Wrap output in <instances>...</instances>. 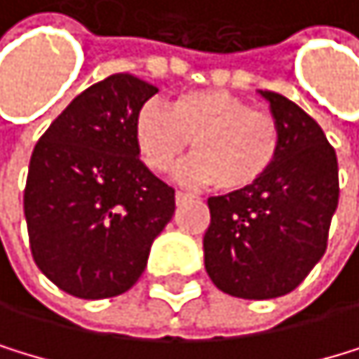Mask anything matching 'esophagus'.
Masks as SVG:
<instances>
[{"instance_id": "esophagus-1", "label": "esophagus", "mask_w": 359, "mask_h": 359, "mask_svg": "<svg viewBox=\"0 0 359 359\" xmlns=\"http://www.w3.org/2000/svg\"><path fill=\"white\" fill-rule=\"evenodd\" d=\"M189 198H191V196L187 194V191H181V189L176 191V203H178V205H181V203H185V201H189Z\"/></svg>"}]
</instances>
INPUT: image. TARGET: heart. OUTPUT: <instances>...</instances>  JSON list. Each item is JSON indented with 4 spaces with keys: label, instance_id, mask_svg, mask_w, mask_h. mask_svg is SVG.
<instances>
[{
    "label": "heart",
    "instance_id": "b5f03b06",
    "mask_svg": "<svg viewBox=\"0 0 359 359\" xmlns=\"http://www.w3.org/2000/svg\"><path fill=\"white\" fill-rule=\"evenodd\" d=\"M141 161L156 174L170 172L191 143L196 156L183 168L189 183L227 194L256 187L271 172L283 147V128L271 112L256 110L225 90H191L174 97L168 110L145 103L134 118Z\"/></svg>",
    "mask_w": 359,
    "mask_h": 359
}]
</instances>
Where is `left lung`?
I'll return each instance as SVG.
<instances>
[{
	"mask_svg": "<svg viewBox=\"0 0 359 359\" xmlns=\"http://www.w3.org/2000/svg\"><path fill=\"white\" fill-rule=\"evenodd\" d=\"M280 121L283 147L262 181L212 196L205 269L236 298L269 300L296 289L325 256L340 198L338 156L316 121L287 97L260 90Z\"/></svg>",
	"mask_w": 359,
	"mask_h": 359,
	"instance_id": "left-lung-1",
	"label": "left lung"
}]
</instances>
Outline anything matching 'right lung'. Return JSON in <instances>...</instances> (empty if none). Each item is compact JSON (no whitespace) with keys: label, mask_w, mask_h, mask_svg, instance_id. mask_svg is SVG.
Returning a JSON list of instances; mask_svg holds the SVG:
<instances>
[{"label":"right lung","mask_w":359,"mask_h":359,"mask_svg":"<svg viewBox=\"0 0 359 359\" xmlns=\"http://www.w3.org/2000/svg\"><path fill=\"white\" fill-rule=\"evenodd\" d=\"M156 92L134 74H110L74 97L32 149L24 189L30 252L70 296L126 293L174 216V189L145 168L134 143V118Z\"/></svg>","instance_id":"1"}]
</instances>
